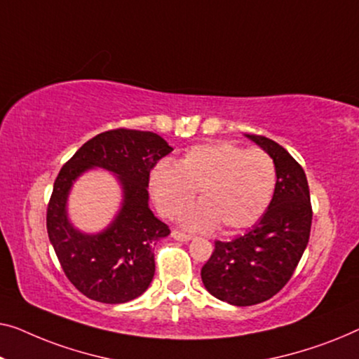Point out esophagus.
Segmentation results:
<instances>
[{
  "mask_svg": "<svg viewBox=\"0 0 359 359\" xmlns=\"http://www.w3.org/2000/svg\"><path fill=\"white\" fill-rule=\"evenodd\" d=\"M170 236H172V239L180 241V242H187V241L191 239V236L185 234V232H180V231H177V229H174L172 232H170Z\"/></svg>",
  "mask_w": 359,
  "mask_h": 359,
  "instance_id": "1",
  "label": "esophagus"
}]
</instances>
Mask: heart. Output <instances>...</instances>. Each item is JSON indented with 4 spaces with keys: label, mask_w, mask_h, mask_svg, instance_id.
<instances>
[{
    "label": "heart",
    "mask_w": 359,
    "mask_h": 359,
    "mask_svg": "<svg viewBox=\"0 0 359 359\" xmlns=\"http://www.w3.org/2000/svg\"><path fill=\"white\" fill-rule=\"evenodd\" d=\"M276 187L273 159L260 149L231 141L198 144L177 165L163 163L151 170L149 189L161 215L174 218L194 200L200 203L180 216L190 231H239L255 224L269 208Z\"/></svg>",
    "instance_id": "1"
}]
</instances>
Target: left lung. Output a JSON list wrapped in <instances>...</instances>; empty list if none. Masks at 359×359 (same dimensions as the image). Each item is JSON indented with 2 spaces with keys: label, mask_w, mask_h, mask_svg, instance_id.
I'll list each match as a JSON object with an SVG mask.
<instances>
[{
  "label": "left lung",
  "mask_w": 359,
  "mask_h": 359,
  "mask_svg": "<svg viewBox=\"0 0 359 359\" xmlns=\"http://www.w3.org/2000/svg\"><path fill=\"white\" fill-rule=\"evenodd\" d=\"M273 159L276 187L264 216L244 236L215 242L201 269L206 291L232 306L260 304L294 273L309 242L312 208L304 170L276 141L244 135Z\"/></svg>",
  "instance_id": "obj_1"
}]
</instances>
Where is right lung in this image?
Segmentation results:
<instances>
[{"instance_id": "add662e5", "label": "right lung", "mask_w": 359, "mask_h": 359, "mask_svg": "<svg viewBox=\"0 0 359 359\" xmlns=\"http://www.w3.org/2000/svg\"><path fill=\"white\" fill-rule=\"evenodd\" d=\"M170 151L153 131L110 130L81 146L60 170L47 210L48 239L65 275L89 299L122 304L153 281V247L170 231L149 208V170ZM93 168L114 175L123 201L102 231L86 233L69 219L67 200L77 179Z\"/></svg>"}]
</instances>
